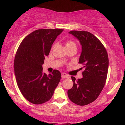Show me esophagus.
Masks as SVG:
<instances>
[{
    "mask_svg": "<svg viewBox=\"0 0 125 125\" xmlns=\"http://www.w3.org/2000/svg\"><path fill=\"white\" fill-rule=\"evenodd\" d=\"M61 77H62V78H66L69 77V76L66 74H65V73H61Z\"/></svg>",
    "mask_w": 125,
    "mask_h": 125,
    "instance_id": "1",
    "label": "esophagus"
}]
</instances>
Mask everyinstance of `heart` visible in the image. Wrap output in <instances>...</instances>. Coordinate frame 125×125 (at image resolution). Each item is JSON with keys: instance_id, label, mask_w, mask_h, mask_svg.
<instances>
[{"instance_id": "1", "label": "heart", "mask_w": 125, "mask_h": 125, "mask_svg": "<svg viewBox=\"0 0 125 125\" xmlns=\"http://www.w3.org/2000/svg\"><path fill=\"white\" fill-rule=\"evenodd\" d=\"M72 45H76V44H75V43L73 42H72V41H68V42H66L65 47L66 46H71Z\"/></svg>"}]
</instances>
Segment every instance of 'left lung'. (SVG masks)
Instances as JSON below:
<instances>
[{"mask_svg":"<svg viewBox=\"0 0 125 125\" xmlns=\"http://www.w3.org/2000/svg\"><path fill=\"white\" fill-rule=\"evenodd\" d=\"M69 33L81 46L79 63L83 64L85 71L83 78L76 80L71 77L73 86L68 90V95L73 103L86 105L96 100L103 89L108 71V55L103 44L90 32L72 31Z\"/></svg>","mask_w":125,"mask_h":125,"instance_id":"obj_1","label":"left lung"}]
</instances>
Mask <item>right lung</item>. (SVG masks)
<instances>
[{"mask_svg": "<svg viewBox=\"0 0 125 125\" xmlns=\"http://www.w3.org/2000/svg\"><path fill=\"white\" fill-rule=\"evenodd\" d=\"M64 30L42 29L27 36L18 48L14 61V72L21 93L29 102L43 104L52 98L61 79V73L54 70L47 75L42 65L54 40Z\"/></svg>", "mask_w": 125, "mask_h": 125, "instance_id": "1", "label": "right lung"}]
</instances>
